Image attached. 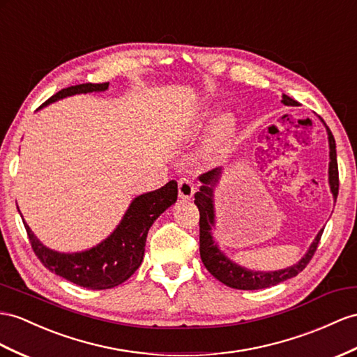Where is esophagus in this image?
<instances>
[{"mask_svg": "<svg viewBox=\"0 0 357 357\" xmlns=\"http://www.w3.org/2000/svg\"><path fill=\"white\" fill-rule=\"evenodd\" d=\"M178 188H179V197L184 200H190L195 196V184L190 178H181L178 181Z\"/></svg>", "mask_w": 357, "mask_h": 357, "instance_id": "34e87169", "label": "esophagus"}]
</instances>
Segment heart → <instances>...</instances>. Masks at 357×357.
<instances>
[{
    "mask_svg": "<svg viewBox=\"0 0 357 357\" xmlns=\"http://www.w3.org/2000/svg\"><path fill=\"white\" fill-rule=\"evenodd\" d=\"M236 131V122L232 114H218L209 128V135L205 148V160L211 164L222 162L229 153Z\"/></svg>",
    "mask_w": 357,
    "mask_h": 357,
    "instance_id": "1",
    "label": "heart"
}]
</instances>
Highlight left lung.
<instances>
[{
  "instance_id": "obj_1",
  "label": "left lung",
  "mask_w": 357,
  "mask_h": 357,
  "mask_svg": "<svg viewBox=\"0 0 357 357\" xmlns=\"http://www.w3.org/2000/svg\"><path fill=\"white\" fill-rule=\"evenodd\" d=\"M282 104L285 105H297V100L289 98L288 95H282ZM319 121L324 123V121L319 117ZM328 139V157H331V162H328V185H331V191L333 197L337 196V188H340V178H337V161H336V144L335 139L328 130V126L324 123ZM222 176V169H214L211 172H206L204 175H200L199 179L202 182V187L195 195V204L199 208L200 213V259H202L204 266L206 270L213 274V276L220 280L225 285L235 288V289H261L268 288L271 285H278V283L297 276L300 271L307 266L309 261L312 259L314 253L318 248L319 238L323 235V229L319 231L315 236L312 244L309 245L305 257L301 258L297 264L291 267H287L283 270L276 271H255L245 267L238 266V264L229 259L226 255L218 248L213 236V227H215V208H214V188L217 187L218 181Z\"/></svg>"
}]
</instances>
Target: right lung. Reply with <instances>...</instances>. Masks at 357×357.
<instances>
[{"mask_svg": "<svg viewBox=\"0 0 357 357\" xmlns=\"http://www.w3.org/2000/svg\"><path fill=\"white\" fill-rule=\"evenodd\" d=\"M107 89L108 83L70 86L51 96L39 108L63 98L91 93V91H105ZM176 181H170L158 190L137 196L128 206L121 223L104 241H100L95 248L75 253H61L47 248L39 241L25 220L22 222L36 257L50 271L72 283H77L79 287L89 289H108L130 279L140 267L144 255L146 236H148L151 226L169 206L176 202Z\"/></svg>", "mask_w": 357, "mask_h": 357, "instance_id": "obj_1", "label": "right lung"}]
</instances>
